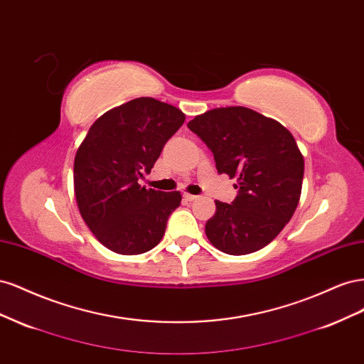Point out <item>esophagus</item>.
Listing matches in <instances>:
<instances>
[{
    "label": "esophagus",
    "instance_id": "obj_1",
    "mask_svg": "<svg viewBox=\"0 0 364 364\" xmlns=\"http://www.w3.org/2000/svg\"><path fill=\"white\" fill-rule=\"evenodd\" d=\"M183 197H185V200L193 202V200H197V197H199V196H194V194H188V193H185V194H183Z\"/></svg>",
    "mask_w": 364,
    "mask_h": 364
}]
</instances>
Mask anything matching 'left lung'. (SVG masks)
I'll list each match as a JSON object with an SVG mask.
<instances>
[{"label":"left lung","mask_w":364,"mask_h":364,"mask_svg":"<svg viewBox=\"0 0 364 364\" xmlns=\"http://www.w3.org/2000/svg\"><path fill=\"white\" fill-rule=\"evenodd\" d=\"M188 129L213 151L215 168L235 178L234 202L215 200L208 240L229 255L266 247L299 203L304 158L290 132L252 109L220 107L196 117Z\"/></svg>","instance_id":"left-lung-1"}]
</instances>
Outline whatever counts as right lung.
Masks as SVG:
<instances>
[{
    "mask_svg": "<svg viewBox=\"0 0 364 364\" xmlns=\"http://www.w3.org/2000/svg\"><path fill=\"white\" fill-rule=\"evenodd\" d=\"M185 115L178 107L141 97L98 118L74 159L79 211L95 238L121 255H139L162 240L181 193L138 183L150 173Z\"/></svg>",
    "mask_w": 364,
    "mask_h": 364,
    "instance_id": "1",
    "label": "right lung"
}]
</instances>
